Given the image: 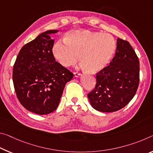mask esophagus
<instances>
[{
  "mask_svg": "<svg viewBox=\"0 0 153 153\" xmlns=\"http://www.w3.org/2000/svg\"><path fill=\"white\" fill-rule=\"evenodd\" d=\"M74 76L76 77H79V76H81V74L79 72H77V71L74 72Z\"/></svg>",
  "mask_w": 153,
  "mask_h": 153,
  "instance_id": "obj_1",
  "label": "esophagus"
}]
</instances>
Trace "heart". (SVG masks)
<instances>
[{"mask_svg": "<svg viewBox=\"0 0 153 153\" xmlns=\"http://www.w3.org/2000/svg\"><path fill=\"white\" fill-rule=\"evenodd\" d=\"M115 39L109 34L87 30H72L52 48L54 57L62 67L74 66L78 60L86 71L96 74L110 63L116 51Z\"/></svg>", "mask_w": 153, "mask_h": 153, "instance_id": "1", "label": "heart"}]
</instances>
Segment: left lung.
I'll return each instance as SVG.
<instances>
[{
  "mask_svg": "<svg viewBox=\"0 0 153 153\" xmlns=\"http://www.w3.org/2000/svg\"><path fill=\"white\" fill-rule=\"evenodd\" d=\"M96 85L88 94L92 107L103 112H113L127 105L139 86L140 62L127 41L117 39L114 57L110 65L96 76Z\"/></svg>",
  "mask_w": 153,
  "mask_h": 153,
  "instance_id": "obj_1",
  "label": "left lung"
}]
</instances>
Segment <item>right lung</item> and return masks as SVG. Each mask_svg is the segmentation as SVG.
<instances>
[{"label":"right lung","instance_id":"add662e5","mask_svg":"<svg viewBox=\"0 0 153 153\" xmlns=\"http://www.w3.org/2000/svg\"><path fill=\"white\" fill-rule=\"evenodd\" d=\"M50 30L24 45L13 69L14 88L19 101L26 110L39 115L56 110L67 82L74 74L56 62L52 54L54 39Z\"/></svg>","mask_w":153,"mask_h":153}]
</instances>
